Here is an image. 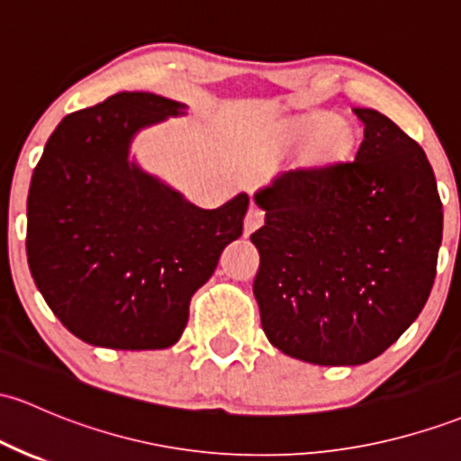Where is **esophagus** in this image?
Listing matches in <instances>:
<instances>
[{
    "mask_svg": "<svg viewBox=\"0 0 461 461\" xmlns=\"http://www.w3.org/2000/svg\"><path fill=\"white\" fill-rule=\"evenodd\" d=\"M262 222H265V210L258 205H251L249 212H247V216H245V234L256 231Z\"/></svg>",
    "mask_w": 461,
    "mask_h": 461,
    "instance_id": "esophagus-1",
    "label": "esophagus"
}]
</instances>
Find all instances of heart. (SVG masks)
<instances>
[{"mask_svg": "<svg viewBox=\"0 0 461 461\" xmlns=\"http://www.w3.org/2000/svg\"><path fill=\"white\" fill-rule=\"evenodd\" d=\"M288 140L300 146L315 144L321 157H341L350 150L352 131L346 122L332 120L330 115H312L293 126Z\"/></svg>", "mask_w": 461, "mask_h": 461, "instance_id": "b5f03b06", "label": "heart"}]
</instances>
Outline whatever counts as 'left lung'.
I'll return each mask as SVG.
<instances>
[{
  "label": "left lung",
  "mask_w": 461,
  "mask_h": 461,
  "mask_svg": "<svg viewBox=\"0 0 461 461\" xmlns=\"http://www.w3.org/2000/svg\"><path fill=\"white\" fill-rule=\"evenodd\" d=\"M352 161L295 168L258 192L265 225L254 295L277 350L315 366H361L420 315L436 280L442 201L416 140L354 109Z\"/></svg>",
  "instance_id": "1"
}]
</instances>
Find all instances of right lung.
I'll use <instances>...</instances> for the list:
<instances>
[{"mask_svg": "<svg viewBox=\"0 0 461 461\" xmlns=\"http://www.w3.org/2000/svg\"><path fill=\"white\" fill-rule=\"evenodd\" d=\"M181 104L122 91L50 135L28 194L34 285L72 335L111 350L179 341L190 300L242 234L249 196L201 210L126 161L141 126Z\"/></svg>", "mask_w": 461, "mask_h": 461, "instance_id": "1", "label": "right lung"}]
</instances>
